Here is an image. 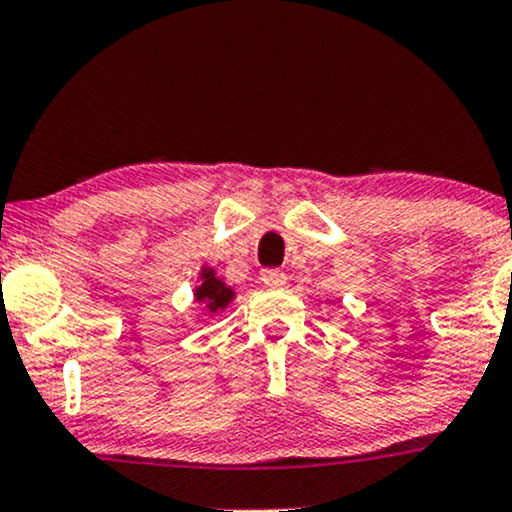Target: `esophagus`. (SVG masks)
Masks as SVG:
<instances>
[{"mask_svg": "<svg viewBox=\"0 0 512 512\" xmlns=\"http://www.w3.org/2000/svg\"><path fill=\"white\" fill-rule=\"evenodd\" d=\"M261 280H263V285L270 287V290H280V287L287 282V275L282 273V270L270 268V270H263Z\"/></svg>", "mask_w": 512, "mask_h": 512, "instance_id": "34e87169", "label": "esophagus"}]
</instances>
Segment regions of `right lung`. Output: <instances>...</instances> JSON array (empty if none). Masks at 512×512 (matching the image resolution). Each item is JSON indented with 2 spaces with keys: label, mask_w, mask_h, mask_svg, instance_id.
I'll return each instance as SVG.
<instances>
[{
  "label": "right lung",
  "mask_w": 512,
  "mask_h": 512,
  "mask_svg": "<svg viewBox=\"0 0 512 512\" xmlns=\"http://www.w3.org/2000/svg\"><path fill=\"white\" fill-rule=\"evenodd\" d=\"M201 278H203V282L196 287V302L206 304L208 311H213V314L215 311L225 309V306L230 304L234 297L232 287H227L225 282L215 278V273L210 268L203 270Z\"/></svg>",
  "instance_id": "add662e5"
}]
</instances>
